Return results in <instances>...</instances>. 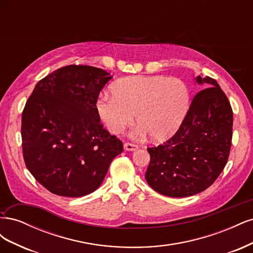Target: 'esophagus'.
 <instances>
[{
    "mask_svg": "<svg viewBox=\"0 0 253 253\" xmlns=\"http://www.w3.org/2000/svg\"><path fill=\"white\" fill-rule=\"evenodd\" d=\"M124 148L126 151H136L137 149H138V145L131 143V142H126L124 144Z\"/></svg>",
    "mask_w": 253,
    "mask_h": 253,
    "instance_id": "34e87169",
    "label": "esophagus"
}]
</instances>
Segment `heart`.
<instances>
[{
	"mask_svg": "<svg viewBox=\"0 0 253 253\" xmlns=\"http://www.w3.org/2000/svg\"><path fill=\"white\" fill-rule=\"evenodd\" d=\"M113 94H103L97 101L98 114L109 131L120 134L139 122L136 136L148 133L163 141L173 136L189 110L190 94L185 82L165 76H131L113 85Z\"/></svg>",
	"mask_w": 253,
	"mask_h": 253,
	"instance_id": "1",
	"label": "heart"
}]
</instances>
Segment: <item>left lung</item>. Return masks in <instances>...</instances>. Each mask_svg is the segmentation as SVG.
I'll use <instances>...</instances> for the list:
<instances>
[{
  "label": "left lung",
  "instance_id": "left-lung-1",
  "mask_svg": "<svg viewBox=\"0 0 253 253\" xmlns=\"http://www.w3.org/2000/svg\"><path fill=\"white\" fill-rule=\"evenodd\" d=\"M194 80L206 88L193 98L178 131L164 144L148 148L151 160L145 179L153 190L166 196L203 192L224 170L230 153V102L214 79L197 76Z\"/></svg>",
  "mask_w": 253,
  "mask_h": 253
}]
</instances>
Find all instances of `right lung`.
<instances>
[{"label":"right lung","instance_id":"1","mask_svg":"<svg viewBox=\"0 0 253 253\" xmlns=\"http://www.w3.org/2000/svg\"><path fill=\"white\" fill-rule=\"evenodd\" d=\"M112 76L67 65L40 80L22 114L23 157L49 192L80 197L102 183L122 142L103 128L97 100Z\"/></svg>","mask_w":253,"mask_h":253}]
</instances>
